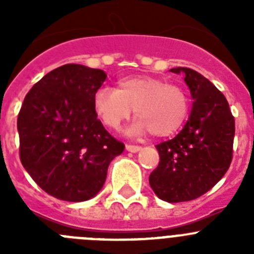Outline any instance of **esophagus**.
<instances>
[{
    "mask_svg": "<svg viewBox=\"0 0 254 254\" xmlns=\"http://www.w3.org/2000/svg\"><path fill=\"white\" fill-rule=\"evenodd\" d=\"M126 150L129 152H137L141 150V146H137V145H126Z\"/></svg>",
    "mask_w": 254,
    "mask_h": 254,
    "instance_id": "34e87169",
    "label": "esophagus"
}]
</instances>
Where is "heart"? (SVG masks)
Wrapping results in <instances>:
<instances>
[{
  "instance_id": "obj_1",
  "label": "heart",
  "mask_w": 254,
  "mask_h": 254,
  "mask_svg": "<svg viewBox=\"0 0 254 254\" xmlns=\"http://www.w3.org/2000/svg\"><path fill=\"white\" fill-rule=\"evenodd\" d=\"M94 109L112 129L128 120L132 109L136 121L131 133H150L167 137L181 128L190 112V98L185 89L150 76L121 78L116 89L103 87L94 95Z\"/></svg>"
}]
</instances>
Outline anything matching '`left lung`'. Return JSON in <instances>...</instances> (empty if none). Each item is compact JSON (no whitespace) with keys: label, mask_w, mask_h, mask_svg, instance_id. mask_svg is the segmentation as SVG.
I'll use <instances>...</instances> for the list:
<instances>
[{"label":"left lung","mask_w":254,"mask_h":254,"mask_svg":"<svg viewBox=\"0 0 254 254\" xmlns=\"http://www.w3.org/2000/svg\"><path fill=\"white\" fill-rule=\"evenodd\" d=\"M170 71L185 75L192 112L176 137L156 145L160 161L149 182L159 198L176 203L202 196L223 178L233 159L235 122L224 94L205 76L187 67Z\"/></svg>","instance_id":"obj_1"}]
</instances>
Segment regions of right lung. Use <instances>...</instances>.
<instances>
[{
	"label": "right lung",
	"instance_id": "right-lung-1",
	"mask_svg": "<svg viewBox=\"0 0 254 254\" xmlns=\"http://www.w3.org/2000/svg\"><path fill=\"white\" fill-rule=\"evenodd\" d=\"M105 78L103 69L64 64L31 87L17 116L22 167L44 192L62 201L95 196L111 161L125 150L94 109Z\"/></svg>",
	"mask_w": 254,
	"mask_h": 254
}]
</instances>
